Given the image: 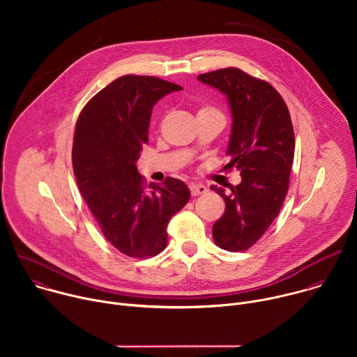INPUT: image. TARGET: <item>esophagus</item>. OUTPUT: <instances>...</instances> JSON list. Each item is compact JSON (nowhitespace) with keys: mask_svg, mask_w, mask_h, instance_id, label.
<instances>
[{"mask_svg":"<svg viewBox=\"0 0 357 357\" xmlns=\"http://www.w3.org/2000/svg\"><path fill=\"white\" fill-rule=\"evenodd\" d=\"M189 189H190L192 196H199V195H203V193L208 192V188L203 186V185H190Z\"/></svg>","mask_w":357,"mask_h":357,"instance_id":"esophagus-1","label":"esophagus"}]
</instances>
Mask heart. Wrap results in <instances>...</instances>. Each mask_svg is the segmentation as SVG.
I'll return each mask as SVG.
<instances>
[{"label": "heart", "mask_w": 357, "mask_h": 357, "mask_svg": "<svg viewBox=\"0 0 357 357\" xmlns=\"http://www.w3.org/2000/svg\"><path fill=\"white\" fill-rule=\"evenodd\" d=\"M208 112H216V110L212 109V107H203V109L199 110V113H208Z\"/></svg>", "instance_id": "obj_1"}]
</instances>
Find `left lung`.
Segmentation results:
<instances>
[{"mask_svg":"<svg viewBox=\"0 0 357 357\" xmlns=\"http://www.w3.org/2000/svg\"><path fill=\"white\" fill-rule=\"evenodd\" d=\"M197 80L222 91L231 112L229 164L240 171L237 186H211L226 203L213 225L215 243L227 251H244L268 230L285 200L294 162L295 138L288 107L267 82L237 68L203 73Z\"/></svg>","mask_w":357,"mask_h":357,"instance_id":"1","label":"left lung"}]
</instances>
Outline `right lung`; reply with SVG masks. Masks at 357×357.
<instances>
[{
    "mask_svg": "<svg viewBox=\"0 0 357 357\" xmlns=\"http://www.w3.org/2000/svg\"><path fill=\"white\" fill-rule=\"evenodd\" d=\"M178 90L154 76H121L89 101L76 123L72 162L79 190L101 233L132 259L154 257L167 247V226L190 197L171 176L162 186H146L135 165L152 107Z\"/></svg>",
    "mask_w": 357,
    "mask_h": 357,
    "instance_id": "1",
    "label": "right lung"
}]
</instances>
